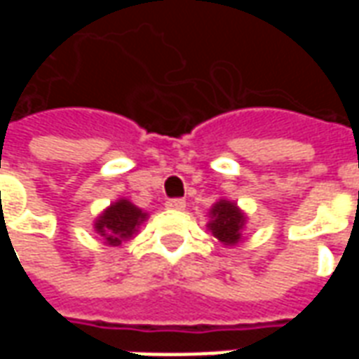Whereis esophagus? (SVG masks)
<instances>
[{
	"instance_id": "1",
	"label": "esophagus",
	"mask_w": 359,
	"mask_h": 359,
	"mask_svg": "<svg viewBox=\"0 0 359 359\" xmlns=\"http://www.w3.org/2000/svg\"><path fill=\"white\" fill-rule=\"evenodd\" d=\"M165 208H167V210L180 211L187 208V202H184L182 198H171V200H167V202H165Z\"/></svg>"
}]
</instances>
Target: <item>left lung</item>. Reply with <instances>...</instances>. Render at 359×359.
<instances>
[{
  "label": "left lung",
  "mask_w": 359,
  "mask_h": 359,
  "mask_svg": "<svg viewBox=\"0 0 359 359\" xmlns=\"http://www.w3.org/2000/svg\"><path fill=\"white\" fill-rule=\"evenodd\" d=\"M244 225H246V215L242 213L241 208L234 202L219 200L210 210L208 229L225 246H234V244L241 242Z\"/></svg>",
  "instance_id": "obj_1"
}]
</instances>
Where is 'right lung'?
I'll return each mask as SVG.
<instances>
[{"instance_id":"obj_1","label":"right lung","mask_w":359,"mask_h":359,"mask_svg":"<svg viewBox=\"0 0 359 359\" xmlns=\"http://www.w3.org/2000/svg\"><path fill=\"white\" fill-rule=\"evenodd\" d=\"M148 213H144L140 208H136L128 200H117L95 219V233L102 234L105 244L109 246H121L125 241H130L138 226L146 221Z\"/></svg>"}]
</instances>
